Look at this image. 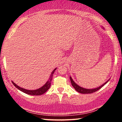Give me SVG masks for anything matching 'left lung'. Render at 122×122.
Returning <instances> with one entry per match:
<instances>
[{
    "label": "left lung",
    "instance_id": "1",
    "mask_svg": "<svg viewBox=\"0 0 122 122\" xmlns=\"http://www.w3.org/2000/svg\"><path fill=\"white\" fill-rule=\"evenodd\" d=\"M70 80H71V84H72V85L73 86V87L75 89V90L76 91H77L78 92H79V93H83V94H86V93H93V92L97 91L99 90V89H100V88L102 87H103L104 85L106 84H107L108 81L109 80H110V79L109 80H108L106 82H105L103 84H102V85H100V86H99V87H97V88H93V89H86V88H82L81 86H79V85L77 84L76 82L74 81L73 80L72 78L71 77V76H70Z\"/></svg>",
    "mask_w": 122,
    "mask_h": 122
}]
</instances>
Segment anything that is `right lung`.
<instances>
[{
    "instance_id": "1",
    "label": "right lung",
    "mask_w": 122,
    "mask_h": 122,
    "mask_svg": "<svg viewBox=\"0 0 122 122\" xmlns=\"http://www.w3.org/2000/svg\"><path fill=\"white\" fill-rule=\"evenodd\" d=\"M56 69L57 68H55V69L52 71V72L51 73L49 79L47 81V82H46V83L45 84L42 86H41V87L38 88V89H35V90H29V89H26L20 87V86L16 85V84H15V82H14L13 81H12V82L15 87L18 88V89H19V90H20V91L24 92V93H26V94L30 95H36V96L42 95L44 93H45V92L50 88V85H51V80H52V77H53V73H54V72H55V71L56 70Z\"/></svg>"
}]
</instances>
